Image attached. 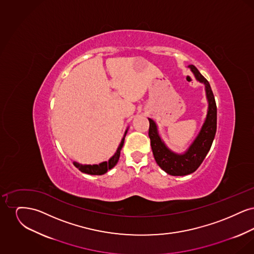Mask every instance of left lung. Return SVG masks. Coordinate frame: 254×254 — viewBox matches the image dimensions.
<instances>
[{
	"mask_svg": "<svg viewBox=\"0 0 254 254\" xmlns=\"http://www.w3.org/2000/svg\"><path fill=\"white\" fill-rule=\"evenodd\" d=\"M188 67L190 68L196 80L205 85L208 104L204 124L189 148L183 153H176L169 149L159 134L156 123L148 118V136L154 159L161 169L172 176L189 175L200 167L211 147L217 127V108L210 85L193 64Z\"/></svg>",
	"mask_w": 254,
	"mask_h": 254,
	"instance_id": "obj_1",
	"label": "left lung"
}]
</instances>
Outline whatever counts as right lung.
Wrapping results in <instances>:
<instances>
[{"mask_svg":"<svg viewBox=\"0 0 254 254\" xmlns=\"http://www.w3.org/2000/svg\"><path fill=\"white\" fill-rule=\"evenodd\" d=\"M127 130H128V127L127 128L126 132L124 134V137L122 139L121 143L118 146L116 152L114 153V155L112 157L109 158V161L102 162L98 165H82V164H79L77 162H73V165L80 171H82L83 173H86V174H89V175H103V174L107 173L109 170H110L112 168H114L116 166V164L118 163V161H119L122 147H123L124 143H125V137L127 133Z\"/></svg>","mask_w":254,"mask_h":254,"instance_id":"right-lung-1","label":"right lung"}]
</instances>
